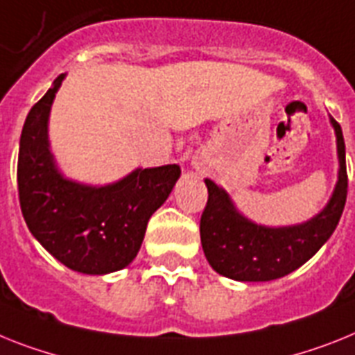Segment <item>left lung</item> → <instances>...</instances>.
Returning a JSON list of instances; mask_svg holds the SVG:
<instances>
[{"mask_svg":"<svg viewBox=\"0 0 355 355\" xmlns=\"http://www.w3.org/2000/svg\"><path fill=\"white\" fill-rule=\"evenodd\" d=\"M330 122L338 139V184L320 214L288 227H265L245 218L229 195L205 178L207 204L200 218L204 254L214 270L236 282H270L287 276L320 251L338 225L348 191L345 139L334 117Z\"/></svg>","mask_w":355,"mask_h":355,"instance_id":"obj_1","label":"left lung"}]
</instances>
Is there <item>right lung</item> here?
Listing matches in <instances>:
<instances>
[{"mask_svg":"<svg viewBox=\"0 0 355 355\" xmlns=\"http://www.w3.org/2000/svg\"><path fill=\"white\" fill-rule=\"evenodd\" d=\"M64 73L32 106L21 132L17 191L35 240L68 269L108 274L133 261L146 225L180 177L177 164L135 169L110 186L71 182L49 146V115Z\"/></svg>","mask_w":355,"mask_h":355,"instance_id":"add662e5","label":"right lung"}]
</instances>
